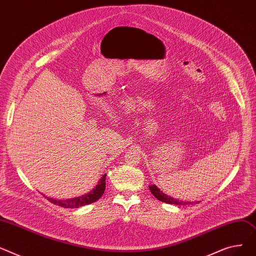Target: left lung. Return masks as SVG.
Listing matches in <instances>:
<instances>
[{
  "mask_svg": "<svg viewBox=\"0 0 256 256\" xmlns=\"http://www.w3.org/2000/svg\"><path fill=\"white\" fill-rule=\"evenodd\" d=\"M150 190H151L152 194L154 195V196L160 200V202H166V204H182V206H186V204H193V202H183V200H176L172 196H168V195L164 194L155 184L153 185H150L148 186Z\"/></svg>",
  "mask_w": 256,
  "mask_h": 256,
  "instance_id": "obj_1",
  "label": "left lung"
}]
</instances>
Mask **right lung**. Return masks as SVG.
<instances>
[{"label": "right lung", "instance_id": "obj_1", "mask_svg": "<svg viewBox=\"0 0 256 256\" xmlns=\"http://www.w3.org/2000/svg\"><path fill=\"white\" fill-rule=\"evenodd\" d=\"M105 178H106V174H104L102 176V178L99 180L98 184L96 185V187L93 188V190H91L88 193H86L84 195H82V196L69 198V200H54V198H48V196H45V198H46L52 204H58L60 206H63L66 208H78L80 206L90 204L92 202H95L102 196V194L104 193V190H105Z\"/></svg>", "mask_w": 256, "mask_h": 256}]
</instances>
